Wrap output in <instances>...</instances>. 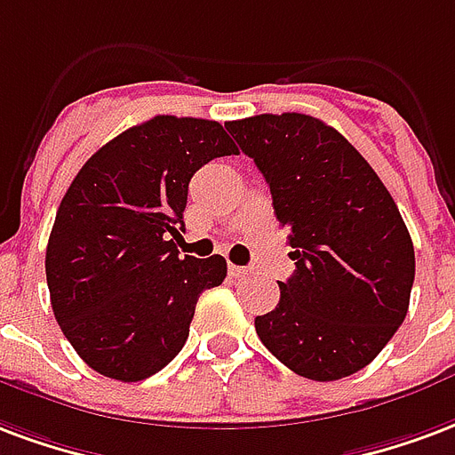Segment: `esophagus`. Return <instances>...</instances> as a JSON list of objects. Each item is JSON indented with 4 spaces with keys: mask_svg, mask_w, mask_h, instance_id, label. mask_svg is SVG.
Here are the masks:
<instances>
[{
    "mask_svg": "<svg viewBox=\"0 0 455 455\" xmlns=\"http://www.w3.org/2000/svg\"><path fill=\"white\" fill-rule=\"evenodd\" d=\"M228 272H231L234 277H248V275H251V267H241V265H228Z\"/></svg>",
    "mask_w": 455,
    "mask_h": 455,
    "instance_id": "34e87169",
    "label": "esophagus"
}]
</instances>
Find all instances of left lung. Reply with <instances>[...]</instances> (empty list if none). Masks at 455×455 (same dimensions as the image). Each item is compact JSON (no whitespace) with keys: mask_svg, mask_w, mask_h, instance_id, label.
<instances>
[{"mask_svg":"<svg viewBox=\"0 0 455 455\" xmlns=\"http://www.w3.org/2000/svg\"><path fill=\"white\" fill-rule=\"evenodd\" d=\"M260 168L296 270L275 311L255 318L262 345L311 381L371 364L407 315L415 248L395 202L342 134L304 113L227 123Z\"/></svg>","mask_w":455,"mask_h":455,"instance_id":"1","label":"left lung"}]
</instances>
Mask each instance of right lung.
Returning <instances> with one entry per match:
<instances>
[{
  "label": "right lung",
  "instance_id": "1",
  "mask_svg": "<svg viewBox=\"0 0 455 455\" xmlns=\"http://www.w3.org/2000/svg\"><path fill=\"white\" fill-rule=\"evenodd\" d=\"M238 154L214 120L156 116L103 144L57 210L45 275L52 311L76 355L116 381H142L183 349L204 289L227 260L178 255L195 171Z\"/></svg>",
  "mask_w": 455,
  "mask_h": 455
}]
</instances>
